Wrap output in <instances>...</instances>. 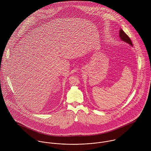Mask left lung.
<instances>
[{
	"label": "left lung",
	"mask_w": 151,
	"mask_h": 151,
	"mask_svg": "<svg viewBox=\"0 0 151 151\" xmlns=\"http://www.w3.org/2000/svg\"><path fill=\"white\" fill-rule=\"evenodd\" d=\"M119 36L120 37V39L122 41H124V42H126L127 43H129V45L132 46V43L131 40H130L129 37L123 31V30H122V29L120 30Z\"/></svg>",
	"instance_id": "obj_1"
}]
</instances>
